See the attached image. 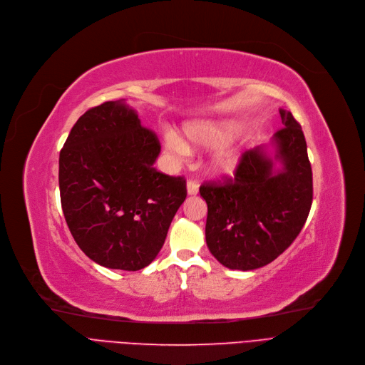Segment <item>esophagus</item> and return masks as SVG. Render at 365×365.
<instances>
[{
    "label": "esophagus",
    "instance_id": "34e87169",
    "mask_svg": "<svg viewBox=\"0 0 365 365\" xmlns=\"http://www.w3.org/2000/svg\"><path fill=\"white\" fill-rule=\"evenodd\" d=\"M197 192H199V182H197V181H193V180H190V181L187 182V193H188L190 196H195V195H197Z\"/></svg>",
    "mask_w": 365,
    "mask_h": 365
}]
</instances>
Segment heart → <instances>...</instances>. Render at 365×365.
<instances>
[{"instance_id": "b5f03b06", "label": "heart", "mask_w": 365, "mask_h": 365, "mask_svg": "<svg viewBox=\"0 0 365 365\" xmlns=\"http://www.w3.org/2000/svg\"><path fill=\"white\" fill-rule=\"evenodd\" d=\"M187 140L195 147L217 148L222 147L212 159V169L220 173L233 172L240 160V148L237 145H227L237 133L236 125L230 121H217V123H192L185 129ZM168 150L180 159L187 158L190 154L188 144L175 130H168L165 135ZM226 147L224 148L223 145Z\"/></svg>"}]
</instances>
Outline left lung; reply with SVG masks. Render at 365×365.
I'll use <instances>...</instances> for the list:
<instances>
[{"label":"left lung","mask_w":365,"mask_h":365,"mask_svg":"<svg viewBox=\"0 0 365 365\" xmlns=\"http://www.w3.org/2000/svg\"><path fill=\"white\" fill-rule=\"evenodd\" d=\"M279 114L284 128L273 135V155L266 147L248 150L233 178L199 190L207 205L206 245L232 270L272 263L299 236L310 211L314 184L304 135L289 111Z\"/></svg>","instance_id":"left-lung-1"}]
</instances>
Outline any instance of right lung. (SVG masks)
<instances>
[{"label": "right lung", "mask_w": 365, "mask_h": 365, "mask_svg": "<svg viewBox=\"0 0 365 365\" xmlns=\"http://www.w3.org/2000/svg\"><path fill=\"white\" fill-rule=\"evenodd\" d=\"M158 136L141 126L126 102L108 101L86 111L59 154V190L66 224L95 263L135 272L162 250L185 180L153 168Z\"/></svg>", "instance_id": "obj_1"}]
</instances>
